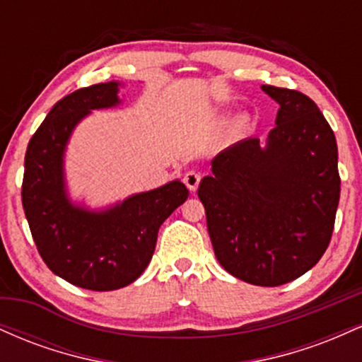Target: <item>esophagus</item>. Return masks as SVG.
Listing matches in <instances>:
<instances>
[{"label": "esophagus", "instance_id": "obj_1", "mask_svg": "<svg viewBox=\"0 0 362 362\" xmlns=\"http://www.w3.org/2000/svg\"><path fill=\"white\" fill-rule=\"evenodd\" d=\"M184 182H185L187 189H189L190 192H194V190L199 187V182H201V173L194 172V170H190V172L185 173Z\"/></svg>", "mask_w": 362, "mask_h": 362}]
</instances>
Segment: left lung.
<instances>
[{
  "mask_svg": "<svg viewBox=\"0 0 362 362\" xmlns=\"http://www.w3.org/2000/svg\"><path fill=\"white\" fill-rule=\"evenodd\" d=\"M262 90L279 103L267 144L248 138L219 153L197 195L219 264L272 288L298 279L325 253L340 177L337 141L317 103L296 90Z\"/></svg>",
  "mask_w": 362,
  "mask_h": 362,
  "instance_id": "left-lung-1",
  "label": "left lung"
}]
</instances>
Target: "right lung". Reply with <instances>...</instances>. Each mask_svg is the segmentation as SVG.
<instances>
[{"instance_id": "obj_1", "label": "right lung", "mask_w": 362, "mask_h": 362, "mask_svg": "<svg viewBox=\"0 0 362 362\" xmlns=\"http://www.w3.org/2000/svg\"><path fill=\"white\" fill-rule=\"evenodd\" d=\"M117 91L119 83L109 81L66 95L25 153L22 204L37 250L56 276L91 291L119 289L138 279L155 252L160 226L189 195L173 180L102 213L69 202L62 175L69 134L90 110L117 105Z\"/></svg>"}]
</instances>
